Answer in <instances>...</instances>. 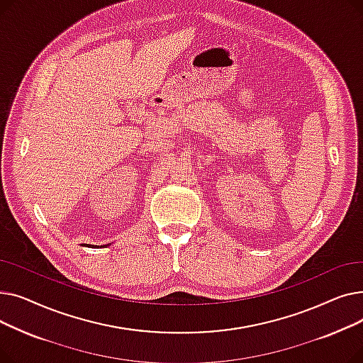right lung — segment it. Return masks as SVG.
I'll use <instances>...</instances> for the list:
<instances>
[{
	"label": "right lung",
	"mask_w": 363,
	"mask_h": 363,
	"mask_svg": "<svg viewBox=\"0 0 363 363\" xmlns=\"http://www.w3.org/2000/svg\"><path fill=\"white\" fill-rule=\"evenodd\" d=\"M107 245H108V244H107Z\"/></svg>",
	"instance_id": "add662e5"
}]
</instances>
